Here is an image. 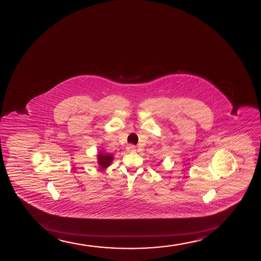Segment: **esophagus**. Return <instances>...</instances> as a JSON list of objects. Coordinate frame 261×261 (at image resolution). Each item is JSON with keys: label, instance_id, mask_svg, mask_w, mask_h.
Returning <instances> with one entry per match:
<instances>
[{"label": "esophagus", "instance_id": "esophagus-1", "mask_svg": "<svg viewBox=\"0 0 261 261\" xmlns=\"http://www.w3.org/2000/svg\"><path fill=\"white\" fill-rule=\"evenodd\" d=\"M126 150L128 151V152H133V151H135V146H134V145H127L126 146Z\"/></svg>", "mask_w": 261, "mask_h": 261}]
</instances>
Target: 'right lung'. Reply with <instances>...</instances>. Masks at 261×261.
<instances>
[{"label": "right lung", "instance_id": "right-lung-1", "mask_svg": "<svg viewBox=\"0 0 261 261\" xmlns=\"http://www.w3.org/2000/svg\"><path fill=\"white\" fill-rule=\"evenodd\" d=\"M113 161H114V156L112 153L100 151L97 154V162L101 169H105L107 167H109L112 164Z\"/></svg>", "mask_w": 261, "mask_h": 261}]
</instances>
